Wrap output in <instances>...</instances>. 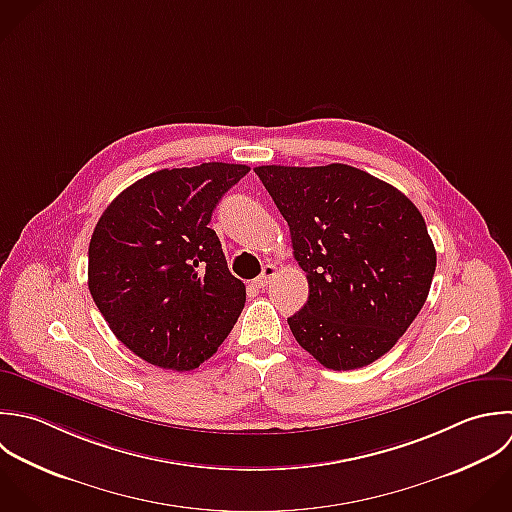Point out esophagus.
Instances as JSON below:
<instances>
[{"label":"esophagus","mask_w":512,"mask_h":512,"mask_svg":"<svg viewBox=\"0 0 512 512\" xmlns=\"http://www.w3.org/2000/svg\"><path fill=\"white\" fill-rule=\"evenodd\" d=\"M275 275H277V267H275V265H265L263 271H261V275L253 281V285L259 287V289H263Z\"/></svg>","instance_id":"esophagus-1"}]
</instances>
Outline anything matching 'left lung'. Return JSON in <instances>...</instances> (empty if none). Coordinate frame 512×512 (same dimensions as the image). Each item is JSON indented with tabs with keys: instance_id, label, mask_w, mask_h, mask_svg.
<instances>
[{
	"instance_id": "1",
	"label": "left lung",
	"mask_w": 512,
	"mask_h": 512,
	"mask_svg": "<svg viewBox=\"0 0 512 512\" xmlns=\"http://www.w3.org/2000/svg\"><path fill=\"white\" fill-rule=\"evenodd\" d=\"M255 173L285 217L309 299L287 319L323 367L371 365L423 309L437 251L415 203L351 165H261Z\"/></svg>"
}]
</instances>
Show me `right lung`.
<instances>
[{"mask_svg":"<svg viewBox=\"0 0 512 512\" xmlns=\"http://www.w3.org/2000/svg\"><path fill=\"white\" fill-rule=\"evenodd\" d=\"M247 165L155 171L121 191L89 241V293L113 335L143 361L191 371L213 357L245 307L207 227Z\"/></svg>","mask_w":512,"mask_h":512,"instance_id":"1","label":"right lung"}]
</instances>
